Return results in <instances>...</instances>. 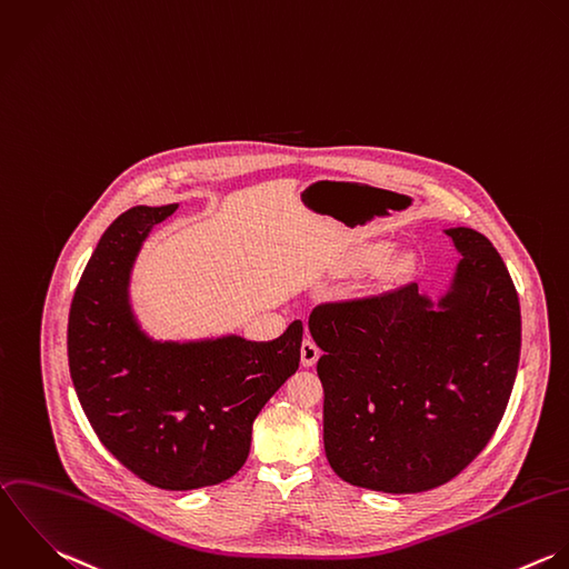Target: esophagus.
<instances>
[{
	"label": "esophagus",
	"mask_w": 569,
	"mask_h": 569,
	"mask_svg": "<svg viewBox=\"0 0 569 569\" xmlns=\"http://www.w3.org/2000/svg\"><path fill=\"white\" fill-rule=\"evenodd\" d=\"M320 360V349L316 347L313 340H305L300 347V362L302 367H313Z\"/></svg>",
	"instance_id": "1"
}]
</instances>
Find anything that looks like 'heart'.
Listing matches in <instances>:
<instances>
[{"label": "heart", "mask_w": 569, "mask_h": 569, "mask_svg": "<svg viewBox=\"0 0 569 569\" xmlns=\"http://www.w3.org/2000/svg\"><path fill=\"white\" fill-rule=\"evenodd\" d=\"M386 253H388V247H378V249L373 251L376 258H381V256H386Z\"/></svg>", "instance_id": "heart-1"}]
</instances>
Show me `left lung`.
<instances>
[{"label": "left lung", "mask_w": 569, "mask_h": 569, "mask_svg": "<svg viewBox=\"0 0 569 569\" xmlns=\"http://www.w3.org/2000/svg\"><path fill=\"white\" fill-rule=\"evenodd\" d=\"M461 260L432 302L410 282L313 309L325 351V452L351 486L412 495L457 477L492 439L519 369L521 309L492 242L446 229Z\"/></svg>", "instance_id": "8db88e82"}]
</instances>
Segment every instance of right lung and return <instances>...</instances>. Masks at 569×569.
I'll return each mask as SVG.
<instances>
[{
  "instance_id": "1",
  "label": "right lung",
  "mask_w": 569,
  "mask_h": 569,
  "mask_svg": "<svg viewBox=\"0 0 569 569\" xmlns=\"http://www.w3.org/2000/svg\"><path fill=\"white\" fill-rule=\"evenodd\" d=\"M174 211L139 204L106 229L70 305L68 365L101 443L150 486L193 490L247 461L253 419L300 367L302 322L271 342L152 340L134 318L130 273Z\"/></svg>"
}]
</instances>
